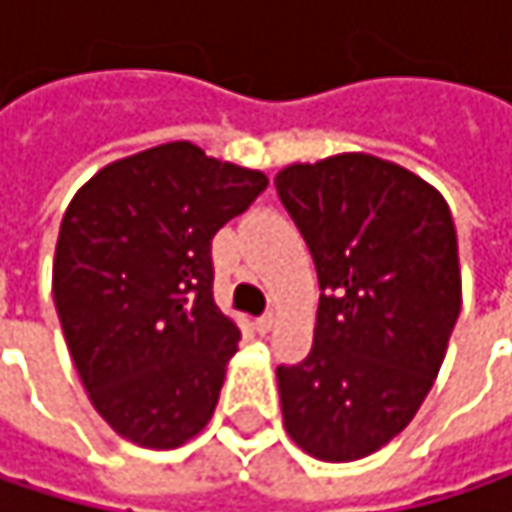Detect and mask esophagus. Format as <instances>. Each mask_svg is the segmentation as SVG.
Segmentation results:
<instances>
[{
  "instance_id": "esophagus-1",
  "label": "esophagus",
  "mask_w": 512,
  "mask_h": 512,
  "mask_svg": "<svg viewBox=\"0 0 512 512\" xmlns=\"http://www.w3.org/2000/svg\"><path fill=\"white\" fill-rule=\"evenodd\" d=\"M272 329H275V314H263L260 320H255L257 335H269Z\"/></svg>"
}]
</instances>
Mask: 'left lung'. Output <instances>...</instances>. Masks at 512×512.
<instances>
[{
  "mask_svg": "<svg viewBox=\"0 0 512 512\" xmlns=\"http://www.w3.org/2000/svg\"><path fill=\"white\" fill-rule=\"evenodd\" d=\"M275 189L323 290L311 353L275 370L284 430L314 460L370 457L421 409L460 317L448 201L370 154L293 162Z\"/></svg>",
  "mask_w": 512,
  "mask_h": 512,
  "instance_id": "left-lung-1",
  "label": "left lung"
}]
</instances>
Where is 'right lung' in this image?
I'll return each mask as SVG.
<instances>
[{"instance_id":"add662e5","label":"right lung","mask_w":512,"mask_h":512,"mask_svg":"<svg viewBox=\"0 0 512 512\" xmlns=\"http://www.w3.org/2000/svg\"><path fill=\"white\" fill-rule=\"evenodd\" d=\"M266 183L165 142L103 165L67 204L52 299L88 400L121 439L168 451L213 418L240 329L213 302L210 240Z\"/></svg>"}]
</instances>
